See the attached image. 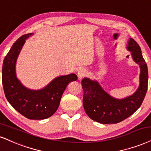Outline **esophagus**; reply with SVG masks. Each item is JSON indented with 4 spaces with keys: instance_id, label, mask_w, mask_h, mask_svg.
<instances>
[{
    "instance_id": "1",
    "label": "esophagus",
    "mask_w": 151,
    "mask_h": 151,
    "mask_svg": "<svg viewBox=\"0 0 151 151\" xmlns=\"http://www.w3.org/2000/svg\"><path fill=\"white\" fill-rule=\"evenodd\" d=\"M87 75V70L85 68H81L78 72V78L81 80L83 77H85Z\"/></svg>"
}]
</instances>
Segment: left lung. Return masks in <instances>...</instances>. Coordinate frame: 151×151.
<instances>
[{"label":"left lung","mask_w":151,"mask_h":151,"mask_svg":"<svg viewBox=\"0 0 151 151\" xmlns=\"http://www.w3.org/2000/svg\"><path fill=\"white\" fill-rule=\"evenodd\" d=\"M127 50L133 60L140 66L139 86L132 95L124 99L113 97L103 90L99 83L85 78L82 81L83 107L92 120L101 124H115L125 120L141 106L148 89V67L141 48L132 38L128 41Z\"/></svg>","instance_id":"obj_1"}]
</instances>
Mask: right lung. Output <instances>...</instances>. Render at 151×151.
Returning <instances> with one entry per match:
<instances>
[{"label": "right lung", "mask_w": 151, "mask_h": 151, "mask_svg": "<svg viewBox=\"0 0 151 151\" xmlns=\"http://www.w3.org/2000/svg\"><path fill=\"white\" fill-rule=\"evenodd\" d=\"M32 35L31 33L20 37L5 56L2 68V83L7 101L16 111L31 120H43L57 111L67 85L76 81L78 77L74 73L59 76L38 90L24 87L16 76V61L25 40Z\"/></svg>", "instance_id": "1"}]
</instances>
